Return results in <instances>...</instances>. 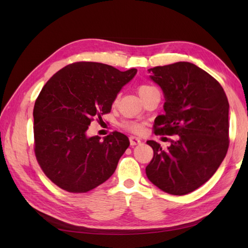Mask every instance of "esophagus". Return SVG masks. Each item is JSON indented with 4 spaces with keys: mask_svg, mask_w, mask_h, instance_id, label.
Masks as SVG:
<instances>
[{
    "mask_svg": "<svg viewBox=\"0 0 248 248\" xmlns=\"http://www.w3.org/2000/svg\"><path fill=\"white\" fill-rule=\"evenodd\" d=\"M130 144L131 146H136L140 144V140L139 138H136V136H130Z\"/></svg>",
    "mask_w": 248,
    "mask_h": 248,
    "instance_id": "esophagus-1",
    "label": "esophagus"
}]
</instances>
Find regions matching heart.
Returning <instances> with one entry per match:
<instances>
[{"label": "heart", "mask_w": 248, "mask_h": 248, "mask_svg": "<svg viewBox=\"0 0 248 248\" xmlns=\"http://www.w3.org/2000/svg\"><path fill=\"white\" fill-rule=\"evenodd\" d=\"M150 88H152V87L149 85H141L139 87V93L141 94ZM123 125L124 129H127L128 131H130V132H133V133H140V132H141V130H143V125L139 123H134V121H125Z\"/></svg>", "instance_id": "heart-1"}]
</instances>
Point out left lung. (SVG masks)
I'll use <instances>...</instances> for the list:
<instances>
[{"label": "left lung", "mask_w": 248, "mask_h": 248, "mask_svg": "<svg viewBox=\"0 0 248 248\" xmlns=\"http://www.w3.org/2000/svg\"><path fill=\"white\" fill-rule=\"evenodd\" d=\"M148 72L165 100V113L155 119V133L178 139L167 149L147 140L155 155L146 175L162 191L186 195L207 182L227 154L228 99L220 84L192 62L157 66Z\"/></svg>", "instance_id": "obj_1"}]
</instances>
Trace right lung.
Masks as SVG:
<instances>
[{"mask_svg":"<svg viewBox=\"0 0 248 248\" xmlns=\"http://www.w3.org/2000/svg\"><path fill=\"white\" fill-rule=\"evenodd\" d=\"M138 70L120 71L78 62L57 71L41 89L34 107L35 155L46 176L71 193H86L113 175L130 145L113 132L88 136L94 116L109 113L117 93Z\"/></svg>","mask_w":248,"mask_h":248,"instance_id":"add662e5","label":"right lung"}]
</instances>
